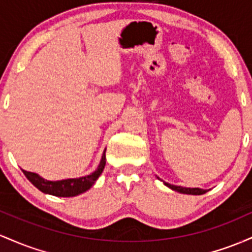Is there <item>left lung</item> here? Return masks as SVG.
<instances>
[{
    "mask_svg": "<svg viewBox=\"0 0 252 252\" xmlns=\"http://www.w3.org/2000/svg\"><path fill=\"white\" fill-rule=\"evenodd\" d=\"M164 185L166 186V187L171 188L172 190H176L179 191V193H182V194H191V195H201V194H205L206 191L205 189H200V188H186V187H180V186H174V185H170V183H166L164 182Z\"/></svg>",
    "mask_w": 252,
    "mask_h": 252,
    "instance_id": "1",
    "label": "left lung"
}]
</instances>
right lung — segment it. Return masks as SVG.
I'll list each match as a JSON object with an SVG mask.
<instances>
[{
  "label": "right lung",
  "mask_w": 252,
  "mask_h": 252,
  "mask_svg": "<svg viewBox=\"0 0 252 252\" xmlns=\"http://www.w3.org/2000/svg\"><path fill=\"white\" fill-rule=\"evenodd\" d=\"M104 165H106V150L103 151L102 159H101L100 165L97 169L93 172V174L87 175L84 177H80V179H67L62 181H46L41 179L39 175L34 174V172H30L26 170L24 171L25 176L32 182L33 186H35L42 193L55 195V196H62V197H70L76 196V195L84 193L92 188L94 185L95 181L98 179L101 174H102Z\"/></svg>",
  "instance_id": "right-lung-1"
}]
</instances>
